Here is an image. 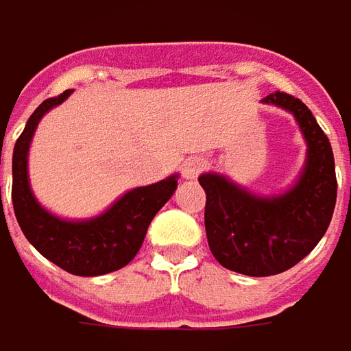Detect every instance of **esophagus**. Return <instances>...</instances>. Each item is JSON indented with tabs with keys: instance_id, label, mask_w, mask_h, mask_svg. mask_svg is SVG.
I'll list each match as a JSON object with an SVG mask.
<instances>
[{
	"instance_id": "esophagus-1",
	"label": "esophagus",
	"mask_w": 351,
	"mask_h": 351,
	"mask_svg": "<svg viewBox=\"0 0 351 351\" xmlns=\"http://www.w3.org/2000/svg\"><path fill=\"white\" fill-rule=\"evenodd\" d=\"M202 167H204V163L199 161L198 157H192V159H188L182 165V176L184 178H194L202 171Z\"/></svg>"
}]
</instances>
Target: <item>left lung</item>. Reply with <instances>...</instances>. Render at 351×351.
<instances>
[{
	"label": "left lung",
	"mask_w": 351,
	"mask_h": 351,
	"mask_svg": "<svg viewBox=\"0 0 351 351\" xmlns=\"http://www.w3.org/2000/svg\"><path fill=\"white\" fill-rule=\"evenodd\" d=\"M262 103L295 116L307 141V161L284 194L256 196L217 173L198 178L206 190V235L215 260L245 276L285 272L319 245L336 206L330 141L299 99L276 91Z\"/></svg>",
	"instance_id": "left-lung-1"
}]
</instances>
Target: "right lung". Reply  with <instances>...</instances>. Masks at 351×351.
Wrapping results in <instances>:
<instances>
[{
  "label": "right lung",
  "instance_id": "right-lung-1",
  "mask_svg": "<svg viewBox=\"0 0 351 351\" xmlns=\"http://www.w3.org/2000/svg\"><path fill=\"white\" fill-rule=\"evenodd\" d=\"M71 93L67 89L54 99H46L19 136L13 149L11 199L21 231L44 258L73 276H103L124 268L138 254L155 213L175 194L178 175L130 190L106 212L91 219L69 221L44 210L29 182V147L40 118Z\"/></svg>",
  "mask_w": 351,
  "mask_h": 351
}]
</instances>
